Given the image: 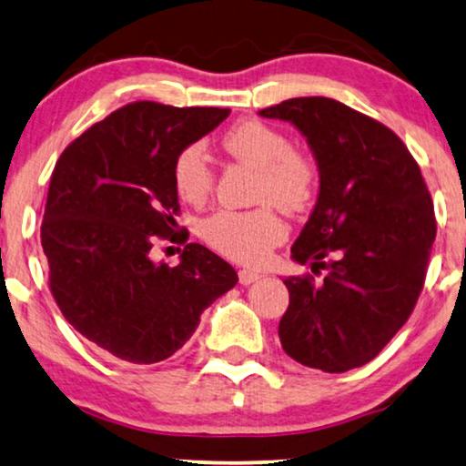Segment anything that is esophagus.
I'll return each instance as SVG.
<instances>
[{
    "instance_id": "34e87169",
    "label": "esophagus",
    "mask_w": 466,
    "mask_h": 466,
    "mask_svg": "<svg viewBox=\"0 0 466 466\" xmlns=\"http://www.w3.org/2000/svg\"><path fill=\"white\" fill-rule=\"evenodd\" d=\"M258 278H260V273H258V271H252V269H239V282L244 284V286L252 284V282H257Z\"/></svg>"
}]
</instances>
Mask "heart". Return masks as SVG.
Instances as JSON below:
<instances>
[{"label": "heart", "instance_id": "obj_1", "mask_svg": "<svg viewBox=\"0 0 466 466\" xmlns=\"http://www.w3.org/2000/svg\"><path fill=\"white\" fill-rule=\"evenodd\" d=\"M220 144L235 161L257 169L252 199L263 206L248 212H214L201 222V238L222 257L248 265L263 263L271 248L286 238L284 220L270 203L286 214L308 209L318 188V167L305 152L292 148L282 131L260 120H244L231 127ZM214 177L201 146L190 144L176 157V193L190 206L208 201Z\"/></svg>", "mask_w": 466, "mask_h": 466}]
</instances>
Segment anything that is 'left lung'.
Listing matches in <instances>:
<instances>
[{"mask_svg": "<svg viewBox=\"0 0 466 466\" xmlns=\"http://www.w3.org/2000/svg\"><path fill=\"white\" fill-rule=\"evenodd\" d=\"M308 137L320 193L290 248L311 273L284 279V352L343 373L367 365L407 322L422 292L435 208L416 158L386 125L329 97H295L258 112Z\"/></svg>", "mask_w": 466, "mask_h": 466, "instance_id": "left-lung-1", "label": "left lung"}]
</instances>
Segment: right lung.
Instances as JSON below:
<instances>
[{
  "instance_id": "add662e5",
  "label": "right lung",
  "mask_w": 466,
  "mask_h": 466,
  "mask_svg": "<svg viewBox=\"0 0 466 466\" xmlns=\"http://www.w3.org/2000/svg\"><path fill=\"white\" fill-rule=\"evenodd\" d=\"M228 107L133 101L86 129L56 161L40 228L48 286L66 320L120 360L169 359L203 309L238 284L218 254L187 244L176 268L151 263L176 233L174 161L228 116Z\"/></svg>"
}]
</instances>
